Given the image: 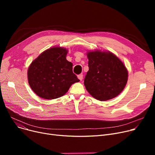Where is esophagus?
Returning <instances> with one entry per match:
<instances>
[{
    "mask_svg": "<svg viewBox=\"0 0 155 155\" xmlns=\"http://www.w3.org/2000/svg\"><path fill=\"white\" fill-rule=\"evenodd\" d=\"M78 78L80 81H82V79H83V75H82V74L78 75Z\"/></svg>",
    "mask_w": 155,
    "mask_h": 155,
    "instance_id": "esophagus-1",
    "label": "esophagus"
}]
</instances>
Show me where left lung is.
I'll return each instance as SVG.
<instances>
[{
  "label": "left lung",
  "instance_id": "8db88e82",
  "mask_svg": "<svg viewBox=\"0 0 155 155\" xmlns=\"http://www.w3.org/2000/svg\"><path fill=\"white\" fill-rule=\"evenodd\" d=\"M87 55L89 70L84 85L88 92L101 101L119 95L124 90L128 79V71L123 62L108 51H90Z\"/></svg>",
  "mask_w": 155,
  "mask_h": 155
}]
</instances>
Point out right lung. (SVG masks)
<instances>
[{
  "mask_svg": "<svg viewBox=\"0 0 155 155\" xmlns=\"http://www.w3.org/2000/svg\"><path fill=\"white\" fill-rule=\"evenodd\" d=\"M67 53L66 48L52 47L41 53L29 65L28 83L41 98H59L68 92L72 84L80 81L73 73L72 63L66 58Z\"/></svg>",
  "mask_w": 155,
  "mask_h": 155,
  "instance_id": "add662e5",
  "label": "right lung"
}]
</instances>
